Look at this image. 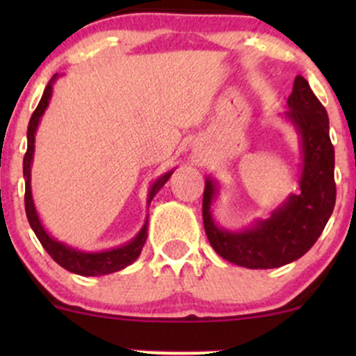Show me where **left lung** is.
Wrapping results in <instances>:
<instances>
[{
	"instance_id": "8db88e82",
	"label": "left lung",
	"mask_w": 356,
	"mask_h": 356,
	"mask_svg": "<svg viewBox=\"0 0 356 356\" xmlns=\"http://www.w3.org/2000/svg\"><path fill=\"white\" fill-rule=\"evenodd\" d=\"M288 107L284 117L300 136L303 157L300 194L289 195L269 219L231 232L220 229L212 219L211 206L218 195V184L206 179L202 219L207 239L220 257L238 266L269 269L300 259L320 238L333 212L337 184L328 113L301 75L295 79Z\"/></svg>"
}]
</instances>
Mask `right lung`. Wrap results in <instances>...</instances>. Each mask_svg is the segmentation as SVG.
I'll use <instances>...</instances> for the list:
<instances>
[{"label":"right lung","mask_w":356,"mask_h":356,"mask_svg":"<svg viewBox=\"0 0 356 356\" xmlns=\"http://www.w3.org/2000/svg\"><path fill=\"white\" fill-rule=\"evenodd\" d=\"M56 80V75L50 80V83L44 88L42 100H40L38 107L35 108L33 115L30 118V124H28V149L23 159V175H24V209H26V218L30 222L31 229L35 231L36 238H38L44 251L50 254L61 268H65L67 271L75 273L80 276H102V275H110V273L120 271L132 264L134 261L140 256L142 248H144L147 241V220L142 227L140 232L134 238L130 243L124 244V246H118L113 249H107V251H99V252H83L79 249H73L67 244L60 243V241L53 239L47 231H44L42 220H40L38 214H36L35 204H33V195H31V162H33V152H35V134L38 129L40 118L44 113V110L48 107V102L51 99V90H53V81ZM174 170L165 172L164 175L157 179L152 184L149 192V202L152 201L154 195L164 187V184L169 181V177L172 175Z\"/></svg>","instance_id":"right-lung-1"}]
</instances>
